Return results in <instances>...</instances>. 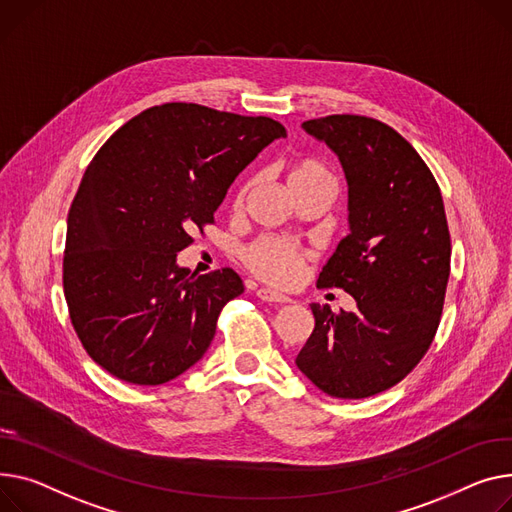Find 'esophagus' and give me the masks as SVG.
Returning a JSON list of instances; mask_svg holds the SVG:
<instances>
[{"instance_id":"34e87169","label":"esophagus","mask_w":512,"mask_h":512,"mask_svg":"<svg viewBox=\"0 0 512 512\" xmlns=\"http://www.w3.org/2000/svg\"><path fill=\"white\" fill-rule=\"evenodd\" d=\"M257 298H261L263 302H278V304H284V302H290V296L278 292V290H271V288H259L257 290Z\"/></svg>"}]
</instances>
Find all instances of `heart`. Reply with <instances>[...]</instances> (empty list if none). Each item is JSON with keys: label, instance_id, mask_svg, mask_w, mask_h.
Returning <instances> with one entry per match:
<instances>
[{"label": "heart", "instance_id": "obj_1", "mask_svg": "<svg viewBox=\"0 0 512 512\" xmlns=\"http://www.w3.org/2000/svg\"><path fill=\"white\" fill-rule=\"evenodd\" d=\"M321 179L333 181L331 175L327 173V168L313 158L298 160L288 175L290 187L304 185L311 181H321ZM245 191H247V185L241 189V193H238V201L243 199ZM304 261H306V253L300 247L288 241H280V238H259L257 243H253L245 251V263L249 265L253 274L280 286H290L302 276Z\"/></svg>", "mask_w": 512, "mask_h": 512}]
</instances>
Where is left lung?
I'll return each mask as SVG.
<instances>
[{
    "label": "left lung",
    "instance_id": "8db88e82",
    "mask_svg": "<svg viewBox=\"0 0 512 512\" xmlns=\"http://www.w3.org/2000/svg\"><path fill=\"white\" fill-rule=\"evenodd\" d=\"M302 129L337 154L348 181L350 234L317 286L346 290L356 311L335 315L313 302L315 329L296 366L331 397L364 399L405 379L436 335L451 271L445 203L426 162L393 127L329 115Z\"/></svg>",
    "mask_w": 512,
    "mask_h": 512
}]
</instances>
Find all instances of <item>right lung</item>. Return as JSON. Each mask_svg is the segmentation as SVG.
I'll return each mask as SVG.
<instances>
[{
    "instance_id": "1",
    "label": "right lung",
    "mask_w": 512,
    "mask_h": 512,
    "mask_svg": "<svg viewBox=\"0 0 512 512\" xmlns=\"http://www.w3.org/2000/svg\"><path fill=\"white\" fill-rule=\"evenodd\" d=\"M278 138L286 129L269 117L166 102L96 152L67 214L63 292L98 366L125 383L162 385L206 354L224 304L245 286L230 267L191 274L177 253Z\"/></svg>"
}]
</instances>
